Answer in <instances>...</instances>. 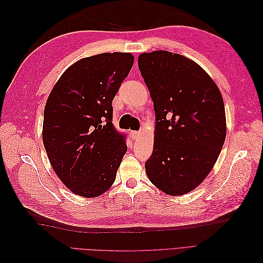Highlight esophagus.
<instances>
[{
  "instance_id": "esophagus-1",
  "label": "esophagus",
  "mask_w": 263,
  "mask_h": 263,
  "mask_svg": "<svg viewBox=\"0 0 263 263\" xmlns=\"http://www.w3.org/2000/svg\"><path fill=\"white\" fill-rule=\"evenodd\" d=\"M129 135H130V137L133 138V139H136L139 135H140V132H136V130H132L130 133H129Z\"/></svg>"
}]
</instances>
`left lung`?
Returning a JSON list of instances; mask_svg holds the SVG:
<instances>
[{
  "label": "left lung",
  "instance_id": "8db88e82",
  "mask_svg": "<svg viewBox=\"0 0 263 263\" xmlns=\"http://www.w3.org/2000/svg\"><path fill=\"white\" fill-rule=\"evenodd\" d=\"M138 68L156 113L154 151L145 163L147 176L166 194L189 193L211 172L224 145L221 94L197 63L179 53H140Z\"/></svg>",
  "mask_w": 263,
  "mask_h": 263
}]
</instances>
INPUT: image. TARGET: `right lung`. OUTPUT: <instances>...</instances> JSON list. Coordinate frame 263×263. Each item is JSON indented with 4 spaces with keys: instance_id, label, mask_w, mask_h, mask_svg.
I'll return each mask as SVG.
<instances>
[{
    "instance_id": "add662e5",
    "label": "right lung",
    "mask_w": 263,
    "mask_h": 263,
    "mask_svg": "<svg viewBox=\"0 0 263 263\" xmlns=\"http://www.w3.org/2000/svg\"><path fill=\"white\" fill-rule=\"evenodd\" d=\"M134 65L128 52L83 58L60 77L47 100L43 141L54 172L77 195L95 197L113 184L127 151L112 102Z\"/></svg>"
}]
</instances>
